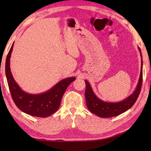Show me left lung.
Returning a JSON list of instances; mask_svg holds the SVG:
<instances>
[{
  "mask_svg": "<svg viewBox=\"0 0 151 151\" xmlns=\"http://www.w3.org/2000/svg\"><path fill=\"white\" fill-rule=\"evenodd\" d=\"M142 58V65H141L140 76L135 90L129 97L125 98L123 101L119 102H113L101 100L97 97L92 89L90 84L85 80L86 82V91L85 97L86 105L89 110L93 114H95L100 117L106 118L115 117L117 115L124 113L132 106L135 103L137 97L139 95L142 86L143 81V60L142 54L140 48L138 47Z\"/></svg>",
  "mask_w": 151,
  "mask_h": 151,
  "instance_id": "left-lung-1",
  "label": "left lung"
}]
</instances>
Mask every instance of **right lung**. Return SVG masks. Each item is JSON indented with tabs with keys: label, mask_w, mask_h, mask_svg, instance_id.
Listing matches in <instances>:
<instances>
[{
	"label": "right lung",
	"mask_w": 151,
	"mask_h": 151,
	"mask_svg": "<svg viewBox=\"0 0 151 151\" xmlns=\"http://www.w3.org/2000/svg\"><path fill=\"white\" fill-rule=\"evenodd\" d=\"M13 43L6 60L5 71L12 97L17 108L32 116L47 117L59 108L63 95L69 85L75 81V76L64 78L49 90L40 94H32L22 90L13 76L10 69V58Z\"/></svg>",
	"instance_id": "right-lung-1"
}]
</instances>
